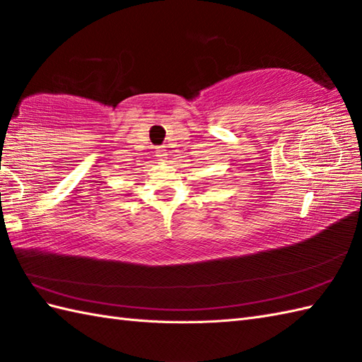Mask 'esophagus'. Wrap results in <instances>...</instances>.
<instances>
[{"instance_id":"esophagus-1","label":"esophagus","mask_w":362,"mask_h":362,"mask_svg":"<svg viewBox=\"0 0 362 362\" xmlns=\"http://www.w3.org/2000/svg\"><path fill=\"white\" fill-rule=\"evenodd\" d=\"M156 156L160 157V158H165L166 157V149L163 148V146H160V148L156 149Z\"/></svg>"}]
</instances>
